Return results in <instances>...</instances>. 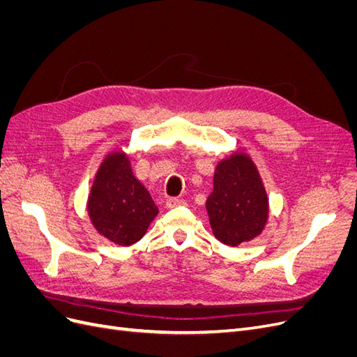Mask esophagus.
I'll return each mask as SVG.
<instances>
[{
  "instance_id": "34e87169",
  "label": "esophagus",
  "mask_w": 357,
  "mask_h": 357,
  "mask_svg": "<svg viewBox=\"0 0 357 357\" xmlns=\"http://www.w3.org/2000/svg\"><path fill=\"white\" fill-rule=\"evenodd\" d=\"M185 204V201L180 199V198H168L167 199V207L168 208H174V207H178V205H183Z\"/></svg>"
}]
</instances>
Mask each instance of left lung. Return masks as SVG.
<instances>
[{"instance_id": "8db88e82", "label": "left lung", "mask_w": 357, "mask_h": 357, "mask_svg": "<svg viewBox=\"0 0 357 357\" xmlns=\"http://www.w3.org/2000/svg\"><path fill=\"white\" fill-rule=\"evenodd\" d=\"M205 208L213 235L226 245H240L262 234L269 215L268 195L256 164L245 152L235 150L215 165Z\"/></svg>"}]
</instances>
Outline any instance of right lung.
<instances>
[{"instance_id":"obj_1","label":"right lung","mask_w":357,"mask_h":357,"mask_svg":"<svg viewBox=\"0 0 357 357\" xmlns=\"http://www.w3.org/2000/svg\"><path fill=\"white\" fill-rule=\"evenodd\" d=\"M159 213L146 186L132 172L123 150L107 153L88 197V215L100 235L119 245L143 238Z\"/></svg>"}]
</instances>
